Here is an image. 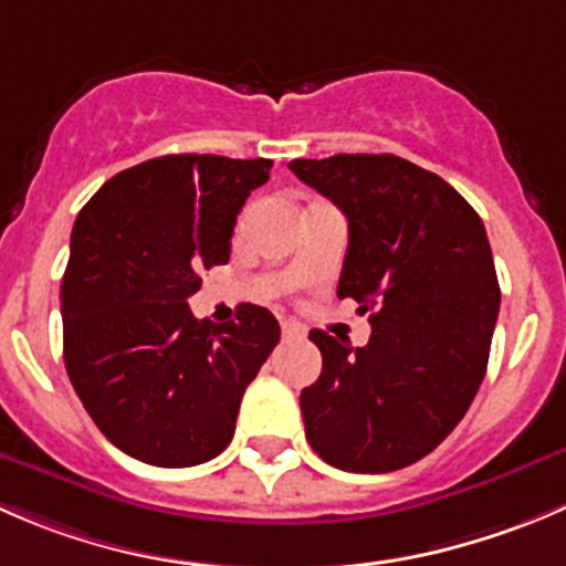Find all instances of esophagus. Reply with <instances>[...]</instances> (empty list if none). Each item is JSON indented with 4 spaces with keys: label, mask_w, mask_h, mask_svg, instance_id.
<instances>
[{
    "label": "esophagus",
    "mask_w": 566,
    "mask_h": 566,
    "mask_svg": "<svg viewBox=\"0 0 566 566\" xmlns=\"http://www.w3.org/2000/svg\"><path fill=\"white\" fill-rule=\"evenodd\" d=\"M306 328L301 326V323H293V321H282V337L284 339H295V337H304Z\"/></svg>",
    "instance_id": "34e87169"
}]
</instances>
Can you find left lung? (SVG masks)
<instances>
[{
    "label": "left lung",
    "mask_w": 566,
    "mask_h": 566,
    "mask_svg": "<svg viewBox=\"0 0 566 566\" xmlns=\"http://www.w3.org/2000/svg\"><path fill=\"white\" fill-rule=\"evenodd\" d=\"M348 218L337 295L373 334L312 328L323 370L301 389L306 440L332 468L392 473L434 451L473 403L501 310L479 212L442 177L395 155L293 160Z\"/></svg>",
    "instance_id": "obj_1"
}]
</instances>
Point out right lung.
<instances>
[{"mask_svg":"<svg viewBox=\"0 0 566 566\" xmlns=\"http://www.w3.org/2000/svg\"><path fill=\"white\" fill-rule=\"evenodd\" d=\"M271 160L168 155L115 174L71 229L63 359L82 406L126 457L193 468L232 442L245 387L279 343L265 306L199 321L201 268L227 265L234 221Z\"/></svg>","mask_w":566,"mask_h":566,"instance_id":"add662e5","label":"right lung"}]
</instances>
